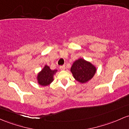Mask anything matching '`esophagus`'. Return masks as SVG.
I'll return each instance as SVG.
<instances>
[{"mask_svg":"<svg viewBox=\"0 0 129 129\" xmlns=\"http://www.w3.org/2000/svg\"><path fill=\"white\" fill-rule=\"evenodd\" d=\"M59 69H60L61 70H66V66H60Z\"/></svg>","mask_w":129,"mask_h":129,"instance_id":"34e87169","label":"esophagus"}]
</instances>
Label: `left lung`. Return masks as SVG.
<instances>
[{"instance_id": "obj_1", "label": "left lung", "mask_w": 129, "mask_h": 129, "mask_svg": "<svg viewBox=\"0 0 129 129\" xmlns=\"http://www.w3.org/2000/svg\"><path fill=\"white\" fill-rule=\"evenodd\" d=\"M70 72L77 81L84 84L94 77L97 72V68L91 62L80 58L73 62Z\"/></svg>"}]
</instances>
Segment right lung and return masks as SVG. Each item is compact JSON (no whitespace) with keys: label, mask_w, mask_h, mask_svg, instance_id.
Wrapping results in <instances>:
<instances>
[{"label":"right lung","mask_w":129,"mask_h":129,"mask_svg":"<svg viewBox=\"0 0 129 129\" xmlns=\"http://www.w3.org/2000/svg\"><path fill=\"white\" fill-rule=\"evenodd\" d=\"M57 70H51L47 65H45L43 69L37 73L36 80L37 83L42 86H49L54 81V76Z\"/></svg>","instance_id":"1"}]
</instances>
